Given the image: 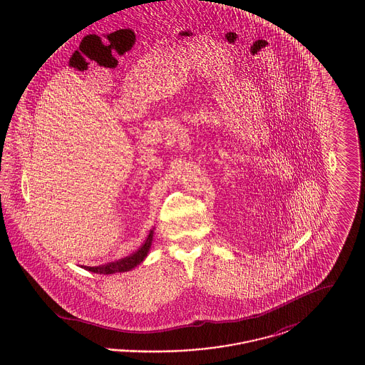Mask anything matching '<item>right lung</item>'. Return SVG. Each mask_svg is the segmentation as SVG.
I'll list each match as a JSON object with an SVG mask.
<instances>
[{
    "label": "right lung",
    "instance_id": "obj_1",
    "mask_svg": "<svg viewBox=\"0 0 365 365\" xmlns=\"http://www.w3.org/2000/svg\"><path fill=\"white\" fill-rule=\"evenodd\" d=\"M153 232H155V228H152L149 231V235L145 240V242L142 243V246L133 255L124 257L122 260L108 262V264L100 265V267H86L87 271H91V272H96V274L109 275V274H115V272H125V271L133 269L148 256V252H149V249L152 246V241H153Z\"/></svg>",
    "mask_w": 365,
    "mask_h": 365
}]
</instances>
